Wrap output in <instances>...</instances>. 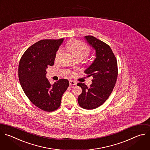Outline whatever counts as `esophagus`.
Returning <instances> with one entry per match:
<instances>
[{
    "mask_svg": "<svg viewBox=\"0 0 150 150\" xmlns=\"http://www.w3.org/2000/svg\"><path fill=\"white\" fill-rule=\"evenodd\" d=\"M76 84V82L75 81H72V80H70L69 81V85L71 86V85H75Z\"/></svg>",
    "mask_w": 150,
    "mask_h": 150,
    "instance_id": "obj_1",
    "label": "esophagus"
}]
</instances>
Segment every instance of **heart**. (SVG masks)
<instances>
[{
	"label": "heart",
	"mask_w": 150,
	"mask_h": 150,
	"mask_svg": "<svg viewBox=\"0 0 150 150\" xmlns=\"http://www.w3.org/2000/svg\"><path fill=\"white\" fill-rule=\"evenodd\" d=\"M65 47L75 58H81L83 59L90 53V49L85 43L76 40L69 41L67 43ZM62 52L63 50L62 48H59L58 50L55 55L56 60L59 59Z\"/></svg>",
	"instance_id": "1"
}]
</instances>
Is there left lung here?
Wrapping results in <instances>:
<instances>
[{
	"label": "left lung",
	"mask_w": 150,
	"mask_h": 150,
	"mask_svg": "<svg viewBox=\"0 0 150 150\" xmlns=\"http://www.w3.org/2000/svg\"><path fill=\"white\" fill-rule=\"evenodd\" d=\"M85 38L95 49L96 58L84 71L93 77L92 84L88 87L84 83H77L82 88L78 102L82 108L93 110L103 105L113 91L118 76L117 61L108 45L92 36Z\"/></svg>",
	"instance_id": "left-lung-1"
}]
</instances>
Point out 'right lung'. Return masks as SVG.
<instances>
[{
	"label": "right lung",
	"instance_id": "1",
	"mask_svg": "<svg viewBox=\"0 0 150 150\" xmlns=\"http://www.w3.org/2000/svg\"><path fill=\"white\" fill-rule=\"evenodd\" d=\"M63 40H39L26 50L19 62L18 75L22 88L30 102L44 111L52 112L60 107L62 96L69 85L66 79L51 85L46 78V69L54 65Z\"/></svg>",
	"mask_w": 150,
	"mask_h": 150
}]
</instances>
